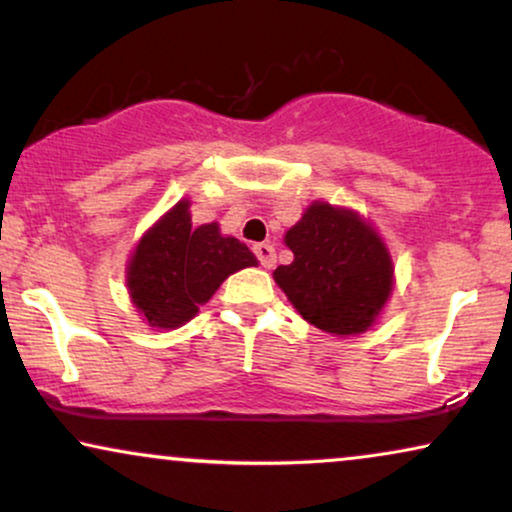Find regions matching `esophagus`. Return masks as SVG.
Instances as JSON below:
<instances>
[{
	"mask_svg": "<svg viewBox=\"0 0 512 512\" xmlns=\"http://www.w3.org/2000/svg\"><path fill=\"white\" fill-rule=\"evenodd\" d=\"M255 255H257V260H260V264H262L264 269H274L276 267V250H274V245L257 243L255 245Z\"/></svg>",
	"mask_w": 512,
	"mask_h": 512,
	"instance_id": "1",
	"label": "esophagus"
}]
</instances>
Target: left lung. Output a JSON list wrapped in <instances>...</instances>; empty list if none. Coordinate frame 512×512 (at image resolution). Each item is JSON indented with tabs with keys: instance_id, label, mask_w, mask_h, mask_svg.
Listing matches in <instances>:
<instances>
[{
	"instance_id": "obj_1",
	"label": "left lung",
	"mask_w": 512,
	"mask_h": 512,
	"mask_svg": "<svg viewBox=\"0 0 512 512\" xmlns=\"http://www.w3.org/2000/svg\"><path fill=\"white\" fill-rule=\"evenodd\" d=\"M283 243L295 260L274 281L304 321L347 338L378 321L394 288L390 250L371 222L349 208L314 200Z\"/></svg>"
}]
</instances>
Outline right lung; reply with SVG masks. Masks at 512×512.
<instances>
[{
	"instance_id": "right-lung-1",
	"label": "right lung",
	"mask_w": 512,
	"mask_h": 512,
	"mask_svg": "<svg viewBox=\"0 0 512 512\" xmlns=\"http://www.w3.org/2000/svg\"><path fill=\"white\" fill-rule=\"evenodd\" d=\"M191 200L165 212L129 255L125 281L132 304L151 328L172 331L198 314L236 271L257 267V257L217 222L193 226Z\"/></svg>"
}]
</instances>
